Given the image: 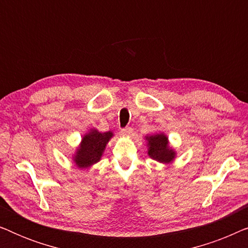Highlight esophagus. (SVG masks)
<instances>
[{
	"label": "esophagus",
	"mask_w": 248,
	"mask_h": 248,
	"mask_svg": "<svg viewBox=\"0 0 248 248\" xmlns=\"http://www.w3.org/2000/svg\"><path fill=\"white\" fill-rule=\"evenodd\" d=\"M132 128L131 127H126V128H122L121 133L124 135V137H130V135L132 134Z\"/></svg>",
	"instance_id": "esophagus-1"
}]
</instances>
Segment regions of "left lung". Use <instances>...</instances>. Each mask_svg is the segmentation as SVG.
Masks as SVG:
<instances>
[{
  "instance_id": "1",
  "label": "left lung",
  "mask_w": 248,
  "mask_h": 248,
  "mask_svg": "<svg viewBox=\"0 0 248 248\" xmlns=\"http://www.w3.org/2000/svg\"><path fill=\"white\" fill-rule=\"evenodd\" d=\"M148 147V155L160 164H171L177 155V152L169 143L168 137L164 132L147 134L144 137Z\"/></svg>"
}]
</instances>
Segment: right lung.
<instances>
[{"label":"right lung","instance_id":"right-lung-1","mask_svg":"<svg viewBox=\"0 0 248 248\" xmlns=\"http://www.w3.org/2000/svg\"><path fill=\"white\" fill-rule=\"evenodd\" d=\"M113 137L114 133L111 131L101 133L94 127L86 132L72 155V161L77 168L84 170L100 161L106 145Z\"/></svg>","mask_w":248,"mask_h":248}]
</instances>
